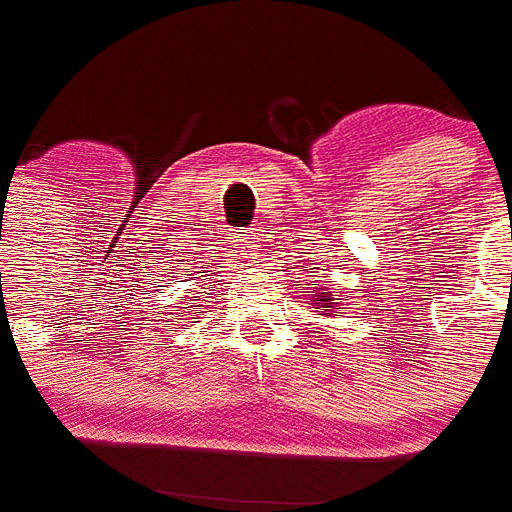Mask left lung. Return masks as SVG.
Returning a JSON list of instances; mask_svg holds the SVG:
<instances>
[{
    "mask_svg": "<svg viewBox=\"0 0 512 512\" xmlns=\"http://www.w3.org/2000/svg\"><path fill=\"white\" fill-rule=\"evenodd\" d=\"M334 297H337V294H334V291H329V288H321V291H318V297H313V305L318 307V310H315V313L332 315L334 310H340V305H337V302H334Z\"/></svg>",
    "mask_w": 512,
    "mask_h": 512,
    "instance_id": "1",
    "label": "left lung"
}]
</instances>
